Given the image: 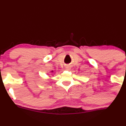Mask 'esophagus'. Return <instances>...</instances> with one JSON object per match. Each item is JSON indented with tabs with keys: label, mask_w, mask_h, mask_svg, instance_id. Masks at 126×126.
<instances>
[{
	"label": "esophagus",
	"mask_w": 126,
	"mask_h": 126,
	"mask_svg": "<svg viewBox=\"0 0 126 126\" xmlns=\"http://www.w3.org/2000/svg\"><path fill=\"white\" fill-rule=\"evenodd\" d=\"M70 69H71V68H70V66H67L66 67V69L67 70H69Z\"/></svg>",
	"instance_id": "1"
}]
</instances>
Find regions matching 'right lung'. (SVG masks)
Listing matches in <instances>:
<instances>
[{"mask_svg":"<svg viewBox=\"0 0 126 126\" xmlns=\"http://www.w3.org/2000/svg\"><path fill=\"white\" fill-rule=\"evenodd\" d=\"M51 73H53V70H52V71H51Z\"/></svg>","mask_w":126,"mask_h":126,"instance_id":"add662e5","label":"right lung"}]
</instances>
